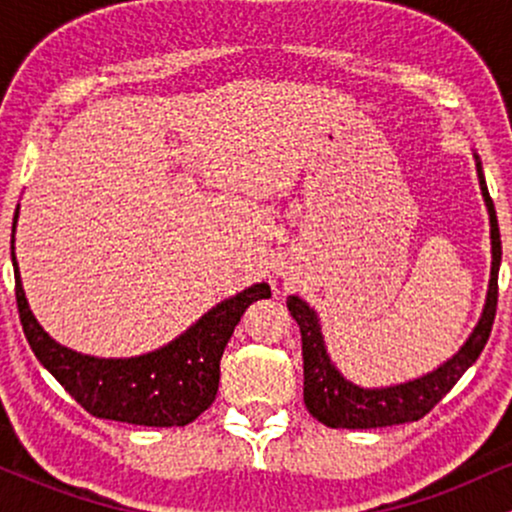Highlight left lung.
<instances>
[{"label":"left lung","instance_id":"left-lung-1","mask_svg":"<svg viewBox=\"0 0 512 512\" xmlns=\"http://www.w3.org/2000/svg\"><path fill=\"white\" fill-rule=\"evenodd\" d=\"M477 175L481 195H484L486 209H489L491 223V279L489 291H486L484 313H481L477 327L469 334V339L460 346L455 356L448 358L443 366L421 378L409 380L390 387H358L339 373L327 354L325 339H322L320 320L303 298L289 296V305L293 320L301 327L303 342V399L305 407L320 424L330 428H383L409 424L426 416L436 404L452 390V385L462 378L464 370L477 361L484 351L496 317L498 303V267H501V231H498L496 207L486 187L484 170H481L479 156Z\"/></svg>","mask_w":512,"mask_h":512}]
</instances>
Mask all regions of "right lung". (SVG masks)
Listing matches in <instances>:
<instances>
[{
  "instance_id": "obj_1",
  "label": "right lung",
  "mask_w": 512,
  "mask_h": 512,
  "mask_svg": "<svg viewBox=\"0 0 512 512\" xmlns=\"http://www.w3.org/2000/svg\"><path fill=\"white\" fill-rule=\"evenodd\" d=\"M11 262H14L16 303H19L23 334L35 358L88 414L134 426H185L195 421L204 409H209L219 390L223 349L245 308L260 298L272 296L269 284L264 281L252 284L250 289L221 301L199 317L190 330L151 354L96 358L76 354L67 346L57 344L38 325L23 293L14 252Z\"/></svg>"
}]
</instances>
